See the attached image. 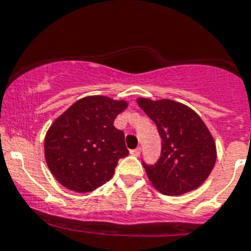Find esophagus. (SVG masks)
I'll return each instance as SVG.
<instances>
[{"instance_id":"34e87169","label":"esophagus","mask_w":251,"mask_h":251,"mask_svg":"<svg viewBox=\"0 0 251 251\" xmlns=\"http://www.w3.org/2000/svg\"><path fill=\"white\" fill-rule=\"evenodd\" d=\"M140 152H142V148H140V147H139V148H135V150H132L131 152H130V153H131L132 156H139Z\"/></svg>"}]
</instances>
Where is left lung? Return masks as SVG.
<instances>
[{"instance_id": "1", "label": "left lung", "mask_w": 251, "mask_h": 251, "mask_svg": "<svg viewBox=\"0 0 251 251\" xmlns=\"http://www.w3.org/2000/svg\"><path fill=\"white\" fill-rule=\"evenodd\" d=\"M161 136V156L154 165L143 161L148 179L156 189L179 196L196 189L213 170L217 150L210 131L196 112L178 101L138 99Z\"/></svg>"}]
</instances>
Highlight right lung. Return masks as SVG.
<instances>
[{
  "instance_id": "add662e5",
  "label": "right lung",
  "mask_w": 251,
  "mask_h": 251,
  "mask_svg": "<svg viewBox=\"0 0 251 251\" xmlns=\"http://www.w3.org/2000/svg\"><path fill=\"white\" fill-rule=\"evenodd\" d=\"M126 107L125 100L86 97L52 122L45 138V158L60 184L86 193L113 176L120 158L129 154L125 134L113 126Z\"/></svg>"
}]
</instances>
